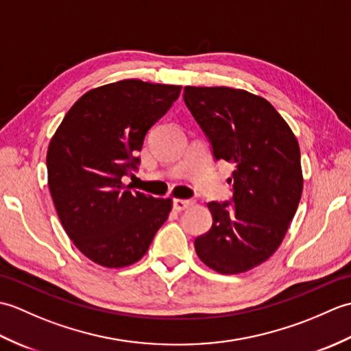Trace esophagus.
Wrapping results in <instances>:
<instances>
[{"instance_id":"34e87169","label":"esophagus","mask_w":351,"mask_h":351,"mask_svg":"<svg viewBox=\"0 0 351 351\" xmlns=\"http://www.w3.org/2000/svg\"><path fill=\"white\" fill-rule=\"evenodd\" d=\"M193 205H195V200H191V199H175L173 200V208L176 211H185Z\"/></svg>"}]
</instances>
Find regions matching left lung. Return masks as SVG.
Listing matches in <instances>:
<instances>
[{"label": "left lung", "mask_w": 351, "mask_h": 351, "mask_svg": "<svg viewBox=\"0 0 351 351\" xmlns=\"http://www.w3.org/2000/svg\"><path fill=\"white\" fill-rule=\"evenodd\" d=\"M184 101L214 158L234 164V204H208L213 226L195 240L197 256L221 274L252 270L278 250L299 206V141L270 102L241 88L187 86Z\"/></svg>", "instance_id": "1"}]
</instances>
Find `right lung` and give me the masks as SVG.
Masks as SVG:
<instances>
[{
  "label": "right lung",
  "mask_w": 351,
  "mask_h": 351,
  "mask_svg": "<svg viewBox=\"0 0 351 351\" xmlns=\"http://www.w3.org/2000/svg\"><path fill=\"white\" fill-rule=\"evenodd\" d=\"M181 86L122 80L92 88L52 136L48 187L66 234L93 263L128 267L143 258L171 211V199L131 191L145 136L167 113Z\"/></svg>",
  "instance_id": "1"
}]
</instances>
